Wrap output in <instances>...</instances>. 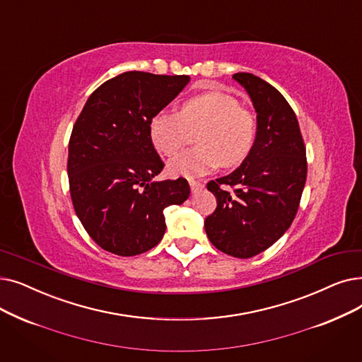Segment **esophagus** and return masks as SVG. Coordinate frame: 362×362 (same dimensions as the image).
Returning <instances> with one entry per match:
<instances>
[{"label": "esophagus", "instance_id": "1", "mask_svg": "<svg viewBox=\"0 0 362 362\" xmlns=\"http://www.w3.org/2000/svg\"><path fill=\"white\" fill-rule=\"evenodd\" d=\"M189 185H191V191L192 192H198V191H201L202 187H204V183L198 182V180H191Z\"/></svg>", "mask_w": 362, "mask_h": 362}]
</instances>
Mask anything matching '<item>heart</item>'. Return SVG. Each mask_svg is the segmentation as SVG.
Segmentation results:
<instances>
[{
    "label": "heart",
    "instance_id": "1",
    "mask_svg": "<svg viewBox=\"0 0 362 362\" xmlns=\"http://www.w3.org/2000/svg\"><path fill=\"white\" fill-rule=\"evenodd\" d=\"M197 132V148L185 151L168 163L173 176L195 177L218 164L230 168L241 164L255 145L256 118L237 98L209 91L187 99L179 112L160 111L149 121V139L164 156H173L185 144L186 132Z\"/></svg>",
    "mask_w": 362,
    "mask_h": 362
}]
</instances>
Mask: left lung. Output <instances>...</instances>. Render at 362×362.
Listing matches in <instances>:
<instances>
[{
  "label": "left lung",
  "instance_id": "1",
  "mask_svg": "<svg viewBox=\"0 0 362 362\" xmlns=\"http://www.w3.org/2000/svg\"><path fill=\"white\" fill-rule=\"evenodd\" d=\"M257 114L255 145L243 164L225 177L207 183L217 207L204 228L223 253L248 259L276 243L298 210L308 163L296 114L282 94L262 78L233 74ZM222 185H230L229 193Z\"/></svg>",
  "mask_w": 362,
  "mask_h": 362
}]
</instances>
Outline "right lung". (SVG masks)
Returning <instances> with one entry per match:
<instances>
[{"mask_svg": "<svg viewBox=\"0 0 362 362\" xmlns=\"http://www.w3.org/2000/svg\"><path fill=\"white\" fill-rule=\"evenodd\" d=\"M187 75L129 71L91 93L69 139L75 213L91 240L118 256L142 255L165 232L164 210L189 198L186 179L153 180L164 168L149 121L189 83Z\"/></svg>", "mask_w": 362, "mask_h": 362, "instance_id": "1", "label": "right lung"}]
</instances>
